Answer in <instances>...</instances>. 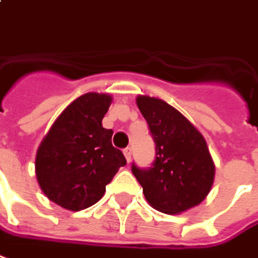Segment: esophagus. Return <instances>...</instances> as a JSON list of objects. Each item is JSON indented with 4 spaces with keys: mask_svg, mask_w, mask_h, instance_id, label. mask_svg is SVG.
I'll return each instance as SVG.
<instances>
[{
    "mask_svg": "<svg viewBox=\"0 0 258 258\" xmlns=\"http://www.w3.org/2000/svg\"><path fill=\"white\" fill-rule=\"evenodd\" d=\"M123 154H125L126 157V161L131 162V160H132V147H126V149L123 150Z\"/></svg>",
    "mask_w": 258,
    "mask_h": 258,
    "instance_id": "obj_1",
    "label": "esophagus"
}]
</instances>
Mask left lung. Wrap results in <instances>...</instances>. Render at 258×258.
I'll return each instance as SVG.
<instances>
[{
  "instance_id": "obj_1",
  "label": "left lung",
  "mask_w": 258,
  "mask_h": 258,
  "mask_svg": "<svg viewBox=\"0 0 258 258\" xmlns=\"http://www.w3.org/2000/svg\"><path fill=\"white\" fill-rule=\"evenodd\" d=\"M155 143V161L149 169L135 164L132 172L150 206L165 214H182L207 197L215 165L207 142L184 115L161 98L136 97Z\"/></svg>"
}]
</instances>
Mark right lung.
<instances>
[{"label": "right lung", "mask_w": 258, "mask_h": 258, "mask_svg": "<svg viewBox=\"0 0 258 258\" xmlns=\"http://www.w3.org/2000/svg\"><path fill=\"white\" fill-rule=\"evenodd\" d=\"M112 103L107 93H86L63 109L38 146L36 178L48 200L69 211L96 204L120 167L122 151L103 118Z\"/></svg>", "instance_id": "right-lung-1"}]
</instances>
